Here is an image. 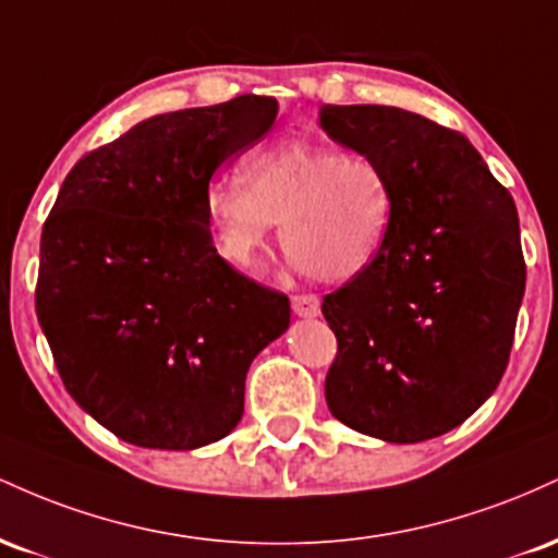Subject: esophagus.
Masks as SVG:
<instances>
[{
  "label": "esophagus",
  "mask_w": 558,
  "mask_h": 558,
  "mask_svg": "<svg viewBox=\"0 0 558 558\" xmlns=\"http://www.w3.org/2000/svg\"><path fill=\"white\" fill-rule=\"evenodd\" d=\"M291 310L293 315L312 319L319 315V299L315 293H296V296H291Z\"/></svg>",
  "instance_id": "34e87169"
}]
</instances>
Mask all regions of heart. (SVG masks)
<instances>
[{"label":"heart","instance_id":"heart-1","mask_svg":"<svg viewBox=\"0 0 558 558\" xmlns=\"http://www.w3.org/2000/svg\"><path fill=\"white\" fill-rule=\"evenodd\" d=\"M204 217L220 257L257 272L283 222L286 254L304 272L341 283L360 278L386 246L393 202L375 159L315 144L280 141L243 162V181L204 185Z\"/></svg>","mask_w":558,"mask_h":558}]
</instances>
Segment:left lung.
<instances>
[{
    "instance_id": "left-lung-1",
    "label": "left lung",
    "mask_w": 558,
    "mask_h": 558,
    "mask_svg": "<svg viewBox=\"0 0 558 558\" xmlns=\"http://www.w3.org/2000/svg\"><path fill=\"white\" fill-rule=\"evenodd\" d=\"M336 144L386 172L393 217L367 272L323 299L332 417L388 444L438 438L501 380L524 296L514 198L462 133L383 105H325Z\"/></svg>"
}]
</instances>
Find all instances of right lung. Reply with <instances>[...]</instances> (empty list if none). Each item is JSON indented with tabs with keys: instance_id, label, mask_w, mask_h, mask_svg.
Masks as SVG:
<instances>
[{
	"instance_id": "obj_1",
	"label": "right lung",
	"mask_w": 558,
	"mask_h": 558,
	"mask_svg": "<svg viewBox=\"0 0 558 558\" xmlns=\"http://www.w3.org/2000/svg\"><path fill=\"white\" fill-rule=\"evenodd\" d=\"M275 114L254 94L155 114L81 157L44 222L38 325L68 393L128 444L226 438L248 364L291 323L288 296L217 254L202 207Z\"/></svg>"
}]
</instances>
